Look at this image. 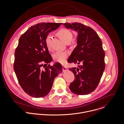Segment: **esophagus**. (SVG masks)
Returning a JSON list of instances; mask_svg holds the SVG:
<instances>
[{
    "mask_svg": "<svg viewBox=\"0 0 124 124\" xmlns=\"http://www.w3.org/2000/svg\"><path fill=\"white\" fill-rule=\"evenodd\" d=\"M62 69H63V71H67V68H66V67H65V66H63V67Z\"/></svg>",
    "mask_w": 124,
    "mask_h": 124,
    "instance_id": "34e87169",
    "label": "esophagus"
}]
</instances>
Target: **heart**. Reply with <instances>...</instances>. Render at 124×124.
<instances>
[{"label":"heart","instance_id":"heart-1","mask_svg":"<svg viewBox=\"0 0 124 124\" xmlns=\"http://www.w3.org/2000/svg\"><path fill=\"white\" fill-rule=\"evenodd\" d=\"M57 34L60 38L64 42H66L68 40H71L72 37V34L71 32L68 29L65 28L60 30L57 32ZM51 39L52 35L51 34H48L46 38L45 43L48 47H50ZM68 56V54L67 53L58 51L54 54L53 57L56 61L61 63H63L65 62Z\"/></svg>","mask_w":124,"mask_h":124}]
</instances>
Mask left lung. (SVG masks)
Wrapping results in <instances>:
<instances>
[{"label":"left lung","mask_w":124,"mask_h":124,"mask_svg":"<svg viewBox=\"0 0 124 124\" xmlns=\"http://www.w3.org/2000/svg\"><path fill=\"white\" fill-rule=\"evenodd\" d=\"M63 25L78 33L77 45L68 60L69 63L78 65L77 68L69 69L75 75L70 89L76 94H89L97 88L105 69V53L101 41L90 27L78 23Z\"/></svg>","instance_id":"left-lung-1"}]
</instances>
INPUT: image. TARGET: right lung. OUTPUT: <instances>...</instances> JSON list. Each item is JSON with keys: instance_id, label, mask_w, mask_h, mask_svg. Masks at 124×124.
<instances>
[{"instance_id": "right-lung-1", "label": "right lung", "mask_w": 124, "mask_h": 124, "mask_svg": "<svg viewBox=\"0 0 124 124\" xmlns=\"http://www.w3.org/2000/svg\"><path fill=\"white\" fill-rule=\"evenodd\" d=\"M62 24L44 23L33 25L19 39L15 52L14 70L22 89L32 97L47 95L54 79L62 72V66L58 62L45 67L53 61L45 43L46 38Z\"/></svg>"}]
</instances>
